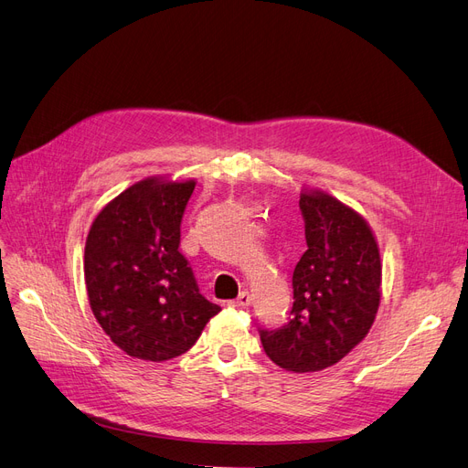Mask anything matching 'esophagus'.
Wrapping results in <instances>:
<instances>
[{
  "label": "esophagus",
  "mask_w": 468,
  "mask_h": 468,
  "mask_svg": "<svg viewBox=\"0 0 468 468\" xmlns=\"http://www.w3.org/2000/svg\"><path fill=\"white\" fill-rule=\"evenodd\" d=\"M250 305V295L247 292H240L237 299L231 301V307L233 309H247Z\"/></svg>",
  "instance_id": "34e87169"
}]
</instances>
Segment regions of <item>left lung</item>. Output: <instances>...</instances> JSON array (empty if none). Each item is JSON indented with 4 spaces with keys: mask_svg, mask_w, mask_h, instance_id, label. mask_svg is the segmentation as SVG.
<instances>
[{
    "mask_svg": "<svg viewBox=\"0 0 468 468\" xmlns=\"http://www.w3.org/2000/svg\"><path fill=\"white\" fill-rule=\"evenodd\" d=\"M307 250L293 270V307L261 330L266 356L293 373L333 367L364 340L381 305L383 262L367 219L333 194L303 188Z\"/></svg>",
    "mask_w": 468,
    "mask_h": 468,
    "instance_id": "obj_1",
    "label": "left lung"
}]
</instances>
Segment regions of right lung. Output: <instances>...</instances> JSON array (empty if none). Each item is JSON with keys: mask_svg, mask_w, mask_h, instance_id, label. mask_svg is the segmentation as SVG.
I'll list each match as a JSON object with an SVG mask.
<instances>
[{"mask_svg": "<svg viewBox=\"0 0 468 468\" xmlns=\"http://www.w3.org/2000/svg\"><path fill=\"white\" fill-rule=\"evenodd\" d=\"M194 178L147 176L104 206L85 240V288L97 323L145 361L188 352L221 307L200 295L178 250Z\"/></svg>", "mask_w": 468, "mask_h": 468, "instance_id": "add662e5", "label": "right lung"}]
</instances>
